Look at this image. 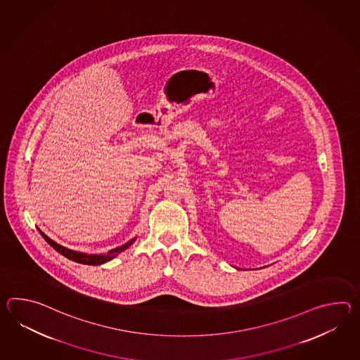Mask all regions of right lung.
<instances>
[{
	"mask_svg": "<svg viewBox=\"0 0 360 360\" xmlns=\"http://www.w3.org/2000/svg\"><path fill=\"white\" fill-rule=\"evenodd\" d=\"M41 235L44 236V239L48 241L49 244L53 247V248L58 250L60 255H63L64 257H67V258H70V259H72L75 262H79V264H102L104 262H107V261H110L112 259L113 257L117 256L119 253H121L122 250H125V249L130 247L133 243H134V240L131 239L127 244H124V245H121L119 248L112 249L111 252L108 253V255H101V256H94V255H84V253H79V252H75V250H71V249L65 248L63 245H60V244H58L56 243L54 240L50 239L48 235H45L44 232L40 231Z\"/></svg>",
	"mask_w": 360,
	"mask_h": 360,
	"instance_id": "add662e5",
	"label": "right lung"
}]
</instances>
